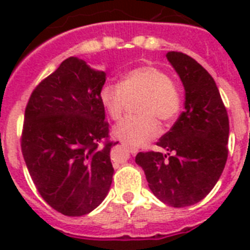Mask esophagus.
<instances>
[{
	"mask_svg": "<svg viewBox=\"0 0 250 250\" xmlns=\"http://www.w3.org/2000/svg\"><path fill=\"white\" fill-rule=\"evenodd\" d=\"M125 146L129 150V153L131 154H136L137 152H139V149L136 148V146H133V145H128V144H125Z\"/></svg>",
	"mask_w": 250,
	"mask_h": 250,
	"instance_id": "1",
	"label": "esophagus"
}]
</instances>
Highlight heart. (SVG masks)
<instances>
[{
  "mask_svg": "<svg viewBox=\"0 0 250 250\" xmlns=\"http://www.w3.org/2000/svg\"><path fill=\"white\" fill-rule=\"evenodd\" d=\"M136 102L137 113L119 122L114 135L127 144L141 145L152 140L161 131L162 123L168 125L182 110V92L164 68L141 66L122 76L121 83H107L101 88L100 100L113 121L123 115L129 102Z\"/></svg>",
  "mask_w": 250,
  "mask_h": 250,
  "instance_id": "heart-1",
  "label": "heart"
}]
</instances>
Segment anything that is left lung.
Here are the masks:
<instances>
[{
  "mask_svg": "<svg viewBox=\"0 0 250 250\" xmlns=\"http://www.w3.org/2000/svg\"><path fill=\"white\" fill-rule=\"evenodd\" d=\"M166 57L184 85L186 109L157 143L166 154L140 152L135 161L157 198L184 208L206 197L221 178L229 156V122L209 72L182 52Z\"/></svg>",
  "mask_w": 250,
  "mask_h": 250,
  "instance_id": "left-lung-1",
  "label": "left lung"
}]
</instances>
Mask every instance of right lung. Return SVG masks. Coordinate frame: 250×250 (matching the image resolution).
<instances>
[{"label": "right lung", "instance_id": "add662e5", "mask_svg": "<svg viewBox=\"0 0 250 250\" xmlns=\"http://www.w3.org/2000/svg\"><path fill=\"white\" fill-rule=\"evenodd\" d=\"M106 80L70 57L41 80L25 106L21 146L28 172L48 205L68 217L96 209L114 168L109 123L100 92Z\"/></svg>", "mask_w": 250, "mask_h": 250}]
</instances>
